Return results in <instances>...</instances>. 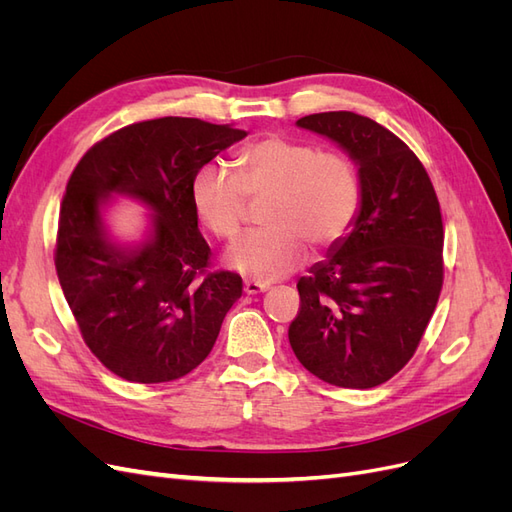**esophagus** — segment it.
Here are the masks:
<instances>
[{
	"mask_svg": "<svg viewBox=\"0 0 512 512\" xmlns=\"http://www.w3.org/2000/svg\"><path fill=\"white\" fill-rule=\"evenodd\" d=\"M243 290H245L247 294H260V292H267V290H269V284L247 280V282L243 284Z\"/></svg>",
	"mask_w": 512,
	"mask_h": 512,
	"instance_id": "34e87169",
	"label": "esophagus"
}]
</instances>
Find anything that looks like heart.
I'll list each match as a JSON object with an SVG mask.
<instances>
[{"instance_id":"1","label":"heart","mask_w":512,"mask_h":512,"mask_svg":"<svg viewBox=\"0 0 512 512\" xmlns=\"http://www.w3.org/2000/svg\"><path fill=\"white\" fill-rule=\"evenodd\" d=\"M192 209L213 237L239 235L247 200H262L260 228L226 254L228 267L254 282H275L297 269L307 247L324 252L342 241L361 211V177L335 149H316L299 138L269 134L235 156V173L220 164L196 170Z\"/></svg>"}]
</instances>
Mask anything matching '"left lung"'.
<instances>
[{
    "label": "left lung",
    "instance_id": "1",
    "mask_svg": "<svg viewBox=\"0 0 512 512\" xmlns=\"http://www.w3.org/2000/svg\"><path fill=\"white\" fill-rule=\"evenodd\" d=\"M359 162L361 211L350 235L297 288L288 339L301 365L342 389L391 380L421 344L444 282V226L416 153L350 111L301 117Z\"/></svg>",
    "mask_w": 512,
    "mask_h": 512
}]
</instances>
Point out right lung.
Masks as SVG:
<instances>
[{
    "label": "right lung",
    "mask_w": 512,
    "mask_h": 512,
    "mask_svg": "<svg viewBox=\"0 0 512 512\" xmlns=\"http://www.w3.org/2000/svg\"><path fill=\"white\" fill-rule=\"evenodd\" d=\"M245 130L194 117L130 123L104 136L74 166L59 209L55 269L83 342L115 376L158 384L203 363L241 275L213 271L190 185L200 166ZM111 191L157 211L154 239L121 253L103 239L99 203Z\"/></svg>",
    "instance_id": "add662e5"
}]
</instances>
